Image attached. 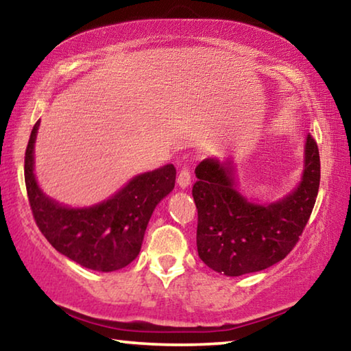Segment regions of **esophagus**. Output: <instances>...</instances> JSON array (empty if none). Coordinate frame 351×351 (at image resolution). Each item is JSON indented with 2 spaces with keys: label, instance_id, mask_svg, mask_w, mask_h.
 I'll return each mask as SVG.
<instances>
[{
  "label": "esophagus",
  "instance_id": "34e87169",
  "mask_svg": "<svg viewBox=\"0 0 351 351\" xmlns=\"http://www.w3.org/2000/svg\"><path fill=\"white\" fill-rule=\"evenodd\" d=\"M190 181H192V178H190V169L187 165H184V167L178 171V184H180L181 189H186L189 187Z\"/></svg>",
  "mask_w": 351,
  "mask_h": 351
}]
</instances>
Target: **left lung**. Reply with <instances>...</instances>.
Here are the masks:
<instances>
[{
    "label": "left lung",
    "instance_id": "left-lung-1",
    "mask_svg": "<svg viewBox=\"0 0 351 351\" xmlns=\"http://www.w3.org/2000/svg\"><path fill=\"white\" fill-rule=\"evenodd\" d=\"M230 162L204 159L195 169L198 255L210 269L237 277L269 268L293 251L310 219L320 182L319 148L305 144L302 181L277 203L255 204L237 192Z\"/></svg>",
    "mask_w": 351,
    "mask_h": 351
}]
</instances>
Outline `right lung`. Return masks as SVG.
<instances>
[{"mask_svg": "<svg viewBox=\"0 0 351 351\" xmlns=\"http://www.w3.org/2000/svg\"><path fill=\"white\" fill-rule=\"evenodd\" d=\"M40 121L27 142L25 181L29 204L40 232L58 252L83 268L111 272L138 257L150 217L159 201L173 190L176 169L171 164L134 176L104 203L71 209L41 192L34 175V144Z\"/></svg>", "mask_w": 351, "mask_h": 351, "instance_id": "right-lung-1", "label": "right lung"}]
</instances>
